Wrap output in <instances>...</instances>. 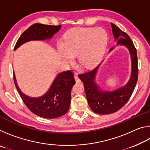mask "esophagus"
Returning <instances> with one entry per match:
<instances>
[{
  "instance_id": "34e87169",
  "label": "esophagus",
  "mask_w": 150,
  "mask_h": 150,
  "mask_svg": "<svg viewBox=\"0 0 150 150\" xmlns=\"http://www.w3.org/2000/svg\"><path fill=\"white\" fill-rule=\"evenodd\" d=\"M74 77H75V82L76 83H81V79H79V77H78V75H77V73H75V74Z\"/></svg>"
}]
</instances>
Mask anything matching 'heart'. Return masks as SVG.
<instances>
[{
    "mask_svg": "<svg viewBox=\"0 0 150 150\" xmlns=\"http://www.w3.org/2000/svg\"><path fill=\"white\" fill-rule=\"evenodd\" d=\"M105 30L81 28L68 31L59 43L58 52L65 60L72 62L77 55L79 65L84 68L95 67L102 59L107 44Z\"/></svg>",
    "mask_w": 150,
    "mask_h": 150,
    "instance_id": "heart-1",
    "label": "heart"
}]
</instances>
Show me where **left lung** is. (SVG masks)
Returning <instances> with one entry per match:
<instances>
[{
    "instance_id": "1",
    "label": "left lung",
    "mask_w": 150,
    "mask_h": 150,
    "mask_svg": "<svg viewBox=\"0 0 150 150\" xmlns=\"http://www.w3.org/2000/svg\"><path fill=\"white\" fill-rule=\"evenodd\" d=\"M112 34L118 45H124L128 48L132 61V73L130 80L124 87L112 91L101 90L96 84L95 77L99 65L95 69L83 74L79 77L84 84L87 100L94 112L99 115H108L118 111L126 105L135 88L138 77L137 51L132 41L126 33L111 23ZM111 48L109 52L113 50Z\"/></svg>"
}]
</instances>
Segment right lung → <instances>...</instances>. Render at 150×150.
<instances>
[{
    "label": "right lung",
    "mask_w": 150,
    "mask_h": 150,
    "mask_svg": "<svg viewBox=\"0 0 150 150\" xmlns=\"http://www.w3.org/2000/svg\"><path fill=\"white\" fill-rule=\"evenodd\" d=\"M62 26L34 24L22 33L18 40L14 50L31 40H45L52 38ZM14 81L18 92L25 105L33 113L40 117L56 118L67 112L71 103V91L75 85L74 75L68 70L58 74L44 95L40 97H30L22 92L17 85L14 73Z\"/></svg>",
    "instance_id": "obj_1"
}]
</instances>
